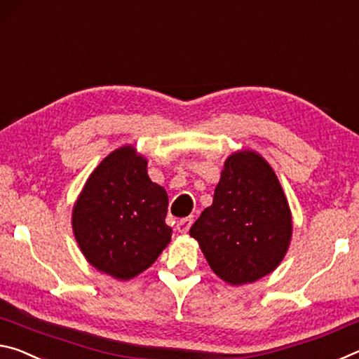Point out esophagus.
<instances>
[{
	"mask_svg": "<svg viewBox=\"0 0 359 359\" xmlns=\"http://www.w3.org/2000/svg\"><path fill=\"white\" fill-rule=\"evenodd\" d=\"M191 226H192V218H183V219L178 221L176 229H178V232L186 233L191 229Z\"/></svg>",
	"mask_w": 359,
	"mask_h": 359,
	"instance_id": "1",
	"label": "esophagus"
}]
</instances>
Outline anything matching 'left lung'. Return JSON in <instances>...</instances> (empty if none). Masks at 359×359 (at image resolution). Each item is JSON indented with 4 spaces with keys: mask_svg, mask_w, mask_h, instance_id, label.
Here are the masks:
<instances>
[{
    "mask_svg": "<svg viewBox=\"0 0 359 359\" xmlns=\"http://www.w3.org/2000/svg\"><path fill=\"white\" fill-rule=\"evenodd\" d=\"M189 233L211 270L232 286L255 283L280 266L291 243L292 216L259 152L242 149L226 158L213 203Z\"/></svg>",
    "mask_w": 359,
    "mask_h": 359,
    "instance_id": "8db88e82",
    "label": "left lung"
}]
</instances>
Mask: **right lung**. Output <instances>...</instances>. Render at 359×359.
<instances>
[{"instance_id": "obj_1", "label": "right lung", "mask_w": 359, "mask_h": 359, "mask_svg": "<svg viewBox=\"0 0 359 359\" xmlns=\"http://www.w3.org/2000/svg\"><path fill=\"white\" fill-rule=\"evenodd\" d=\"M167 191L152 183L148 161L126 144L98 163L73 205L72 226L87 262L130 280L156 262L172 240Z\"/></svg>"}]
</instances>
